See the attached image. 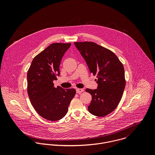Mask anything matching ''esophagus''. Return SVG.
Returning <instances> with one entry per match:
<instances>
[{
	"mask_svg": "<svg viewBox=\"0 0 155 155\" xmlns=\"http://www.w3.org/2000/svg\"><path fill=\"white\" fill-rule=\"evenodd\" d=\"M84 89H81V88H77L76 89V92L78 93V94H80V93H81V92H84Z\"/></svg>",
	"mask_w": 155,
	"mask_h": 155,
	"instance_id": "esophagus-1",
	"label": "esophagus"
}]
</instances>
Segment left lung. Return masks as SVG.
I'll use <instances>...</instances> for the list:
<instances>
[{"mask_svg": "<svg viewBox=\"0 0 155 155\" xmlns=\"http://www.w3.org/2000/svg\"><path fill=\"white\" fill-rule=\"evenodd\" d=\"M91 73L96 76L97 89H86L92 95L88 109L92 114L107 116L118 106L125 87L122 63L110 50L92 42H74Z\"/></svg>", "mask_w": 155, "mask_h": 155, "instance_id": "left-lung-1", "label": "left lung"}]
</instances>
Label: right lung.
<instances>
[{
  "label": "right lung",
  "instance_id": "1",
  "mask_svg": "<svg viewBox=\"0 0 155 155\" xmlns=\"http://www.w3.org/2000/svg\"><path fill=\"white\" fill-rule=\"evenodd\" d=\"M71 44L50 45L33 60L27 72V93L38 113L45 119L56 121L68 111L76 94L74 89L55 88L53 81L60 76L61 59Z\"/></svg>",
  "mask_w": 155,
  "mask_h": 155
}]
</instances>
